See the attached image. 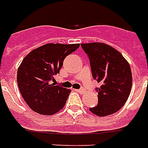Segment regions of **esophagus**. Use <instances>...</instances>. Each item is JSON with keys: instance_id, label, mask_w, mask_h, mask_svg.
Segmentation results:
<instances>
[{"instance_id": "34e87169", "label": "esophagus", "mask_w": 148, "mask_h": 148, "mask_svg": "<svg viewBox=\"0 0 148 148\" xmlns=\"http://www.w3.org/2000/svg\"><path fill=\"white\" fill-rule=\"evenodd\" d=\"M78 92H81V93H82V92H84V89H83V88H81V89L78 90Z\"/></svg>"}]
</instances>
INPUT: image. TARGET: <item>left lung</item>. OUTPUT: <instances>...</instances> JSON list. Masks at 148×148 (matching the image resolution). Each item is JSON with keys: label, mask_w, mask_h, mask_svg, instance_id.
Wrapping results in <instances>:
<instances>
[{"label": "left lung", "mask_w": 148, "mask_h": 148, "mask_svg": "<svg viewBox=\"0 0 148 148\" xmlns=\"http://www.w3.org/2000/svg\"><path fill=\"white\" fill-rule=\"evenodd\" d=\"M89 58L92 78L101 84L96 88L98 104L89 108L98 116L117 112L125 105L132 88L130 64L116 49L101 42L81 44Z\"/></svg>", "instance_id": "left-lung-1"}]
</instances>
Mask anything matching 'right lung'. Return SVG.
<instances>
[{
    "label": "right lung",
    "instance_id": "obj_1",
    "mask_svg": "<svg viewBox=\"0 0 148 148\" xmlns=\"http://www.w3.org/2000/svg\"><path fill=\"white\" fill-rule=\"evenodd\" d=\"M79 44L49 43L34 49L24 57L17 72L18 89L33 111L51 115L62 109L70 90L54 86L51 81L60 73L64 58Z\"/></svg>",
    "mask_w": 148,
    "mask_h": 148
}]
</instances>
